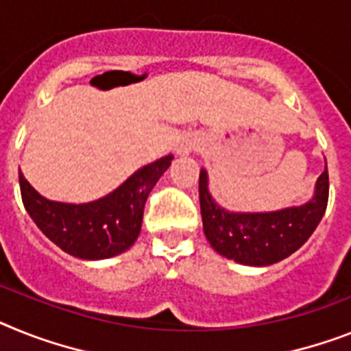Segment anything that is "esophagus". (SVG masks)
Returning <instances> with one entry per match:
<instances>
[{"mask_svg": "<svg viewBox=\"0 0 351 351\" xmlns=\"http://www.w3.org/2000/svg\"><path fill=\"white\" fill-rule=\"evenodd\" d=\"M194 148H196V139H194L193 135H184V137H180L175 146L178 155H187V153Z\"/></svg>", "mask_w": 351, "mask_h": 351, "instance_id": "obj_1", "label": "esophagus"}]
</instances>
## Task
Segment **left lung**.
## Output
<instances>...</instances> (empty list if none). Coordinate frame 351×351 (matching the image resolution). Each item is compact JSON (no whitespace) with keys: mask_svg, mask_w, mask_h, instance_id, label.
<instances>
[{"mask_svg":"<svg viewBox=\"0 0 351 351\" xmlns=\"http://www.w3.org/2000/svg\"><path fill=\"white\" fill-rule=\"evenodd\" d=\"M328 203V171L321 173L314 196L300 207L275 212H230L208 193L207 171H199L203 232L219 255L244 266H269L293 255L316 230Z\"/></svg>","mask_w":351,"mask_h":351,"instance_id":"obj_1","label":"left lung"}]
</instances>
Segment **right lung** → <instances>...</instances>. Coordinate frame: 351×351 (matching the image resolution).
Masks as SVG:
<instances>
[{"instance_id": "1", "label": "right lung", "mask_w": 351, "mask_h": 351, "mask_svg": "<svg viewBox=\"0 0 351 351\" xmlns=\"http://www.w3.org/2000/svg\"><path fill=\"white\" fill-rule=\"evenodd\" d=\"M173 155L141 167L110 194L89 203H60L40 196L19 173L26 212L49 241L73 257L101 261L126 252L137 241L144 203Z\"/></svg>"}]
</instances>
